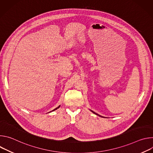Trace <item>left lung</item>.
<instances>
[{
    "label": "left lung",
    "instance_id": "left-lung-1",
    "mask_svg": "<svg viewBox=\"0 0 153 153\" xmlns=\"http://www.w3.org/2000/svg\"><path fill=\"white\" fill-rule=\"evenodd\" d=\"M92 111V112H93V113H94V114H96V115H98V116H100V115H99V114H97V113H94V111Z\"/></svg>",
    "mask_w": 153,
    "mask_h": 153
}]
</instances>
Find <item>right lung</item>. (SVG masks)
<instances>
[{
	"label": "right lung",
	"mask_w": 153,
	"mask_h": 153,
	"mask_svg": "<svg viewBox=\"0 0 153 153\" xmlns=\"http://www.w3.org/2000/svg\"><path fill=\"white\" fill-rule=\"evenodd\" d=\"M59 107H57V108H56V109H54V110H53V111H54V110H57V108H59Z\"/></svg>",
	"instance_id": "right-lung-1"
}]
</instances>
